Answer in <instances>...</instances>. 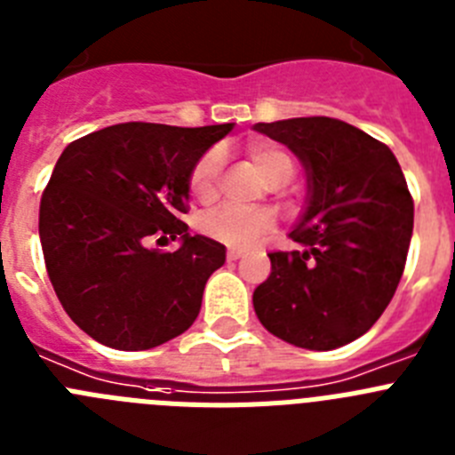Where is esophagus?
<instances>
[{"instance_id": "obj_1", "label": "esophagus", "mask_w": 455, "mask_h": 455, "mask_svg": "<svg viewBox=\"0 0 455 455\" xmlns=\"http://www.w3.org/2000/svg\"><path fill=\"white\" fill-rule=\"evenodd\" d=\"M241 257V251H228V262H236Z\"/></svg>"}]
</instances>
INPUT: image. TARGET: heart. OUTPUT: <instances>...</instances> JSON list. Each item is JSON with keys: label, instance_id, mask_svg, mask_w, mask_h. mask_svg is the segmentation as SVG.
Instances as JSON below:
<instances>
[{"label": "heart", "instance_id": "heart-1", "mask_svg": "<svg viewBox=\"0 0 455 455\" xmlns=\"http://www.w3.org/2000/svg\"><path fill=\"white\" fill-rule=\"evenodd\" d=\"M246 150L251 162L255 164V168L267 182L284 184L293 175L291 155L271 140H251ZM220 168H223V155L216 148L204 152L198 162L193 164L191 172H188V191L193 198L203 200V203L214 198ZM273 223L275 219L268 209H241L235 204L207 209L196 220L198 230L204 236L235 248L251 246L252 241L271 230Z\"/></svg>", "mask_w": 455, "mask_h": 455}]
</instances>
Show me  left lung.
Masks as SVG:
<instances>
[{
  "instance_id": "1",
  "label": "left lung",
  "mask_w": 455,
  "mask_h": 455,
  "mask_svg": "<svg viewBox=\"0 0 455 455\" xmlns=\"http://www.w3.org/2000/svg\"><path fill=\"white\" fill-rule=\"evenodd\" d=\"M307 175V207L291 230L299 251L271 252L252 293L271 335L332 351L380 319L403 275L415 204L396 156L353 124L325 116L257 123Z\"/></svg>"
}]
</instances>
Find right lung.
Returning a JSON list of instances; mask_svg holds the SVG:
<instances>
[{
    "label": "right lung",
    "mask_w": 455,
    "mask_h": 455,
    "mask_svg": "<svg viewBox=\"0 0 455 455\" xmlns=\"http://www.w3.org/2000/svg\"><path fill=\"white\" fill-rule=\"evenodd\" d=\"M235 123H120L72 140L40 198V246L63 309L118 351H148L191 328L225 246L188 235V172ZM180 241L178 251L151 246Z\"/></svg>",
    "instance_id": "add662e5"
}]
</instances>
